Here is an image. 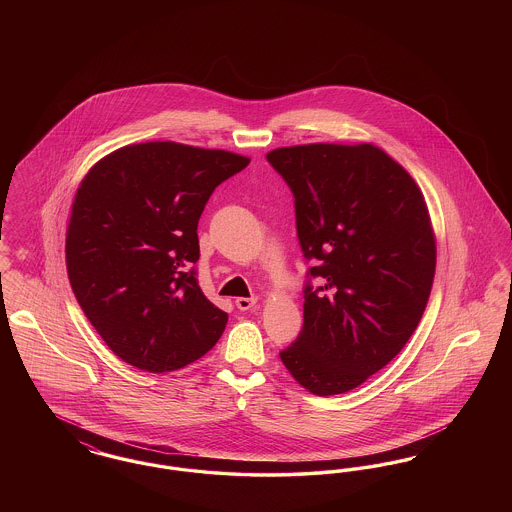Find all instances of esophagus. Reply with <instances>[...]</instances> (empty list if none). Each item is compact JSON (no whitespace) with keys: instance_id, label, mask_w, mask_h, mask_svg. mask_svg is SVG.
I'll use <instances>...</instances> for the list:
<instances>
[{"instance_id":"1","label":"esophagus","mask_w":512,"mask_h":512,"mask_svg":"<svg viewBox=\"0 0 512 512\" xmlns=\"http://www.w3.org/2000/svg\"><path fill=\"white\" fill-rule=\"evenodd\" d=\"M257 305V297H238L236 299V307L240 311H251Z\"/></svg>"}]
</instances>
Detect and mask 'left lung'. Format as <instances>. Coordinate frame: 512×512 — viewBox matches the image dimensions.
I'll list each match as a JSON object with an SVG mask.
<instances>
[{
  "mask_svg": "<svg viewBox=\"0 0 512 512\" xmlns=\"http://www.w3.org/2000/svg\"><path fill=\"white\" fill-rule=\"evenodd\" d=\"M267 161L292 190L313 265L303 328L280 359L311 393H345L390 363L426 309L436 238L424 195L372 144L280 147Z\"/></svg>",
  "mask_w": 512,
  "mask_h": 512,
  "instance_id": "obj_1",
  "label": "left lung"
}]
</instances>
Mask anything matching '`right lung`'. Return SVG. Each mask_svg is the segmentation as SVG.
<instances>
[{"label": "right lung", "instance_id": "right-lung-1", "mask_svg": "<svg viewBox=\"0 0 512 512\" xmlns=\"http://www.w3.org/2000/svg\"><path fill=\"white\" fill-rule=\"evenodd\" d=\"M249 159L174 142L121 147L84 176L67 228L78 305L124 363L169 372L203 357L228 315L197 284V222Z\"/></svg>", "mask_w": 512, "mask_h": 512}]
</instances>
